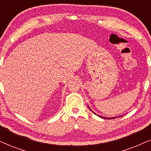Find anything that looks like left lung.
<instances>
[{
  "label": "left lung",
  "mask_w": 151,
  "mask_h": 151,
  "mask_svg": "<svg viewBox=\"0 0 151 151\" xmlns=\"http://www.w3.org/2000/svg\"><path fill=\"white\" fill-rule=\"evenodd\" d=\"M90 109V108H89ZM95 114H96V113H95ZM96 115H97V114H96ZM98 116H100V117H102V118H104V119H115V117H102V116H100V115H98Z\"/></svg>",
  "instance_id": "1"
}]
</instances>
